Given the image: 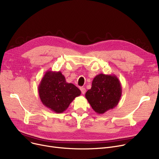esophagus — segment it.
<instances>
[{
    "mask_svg": "<svg viewBox=\"0 0 159 159\" xmlns=\"http://www.w3.org/2000/svg\"><path fill=\"white\" fill-rule=\"evenodd\" d=\"M80 91H81V92H82V93L83 94V95H84V93H85V92H86V89L84 88H80Z\"/></svg>",
    "mask_w": 159,
    "mask_h": 159,
    "instance_id": "esophagus-1",
    "label": "esophagus"
}]
</instances>
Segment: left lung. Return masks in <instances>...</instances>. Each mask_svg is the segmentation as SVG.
Listing matches in <instances>:
<instances>
[{
	"mask_svg": "<svg viewBox=\"0 0 159 159\" xmlns=\"http://www.w3.org/2000/svg\"><path fill=\"white\" fill-rule=\"evenodd\" d=\"M121 95L122 86L116 75L101 73L93 79L85 97L97 113L103 114L116 106Z\"/></svg>",
	"mask_w": 159,
	"mask_h": 159,
	"instance_id": "obj_1",
	"label": "left lung"
}]
</instances>
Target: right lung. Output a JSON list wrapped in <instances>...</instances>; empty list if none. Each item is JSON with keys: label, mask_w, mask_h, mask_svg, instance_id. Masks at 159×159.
<instances>
[{"label": "right lung", "mask_w": 159, "mask_h": 159, "mask_svg": "<svg viewBox=\"0 0 159 159\" xmlns=\"http://www.w3.org/2000/svg\"><path fill=\"white\" fill-rule=\"evenodd\" d=\"M40 101L46 107L57 113L64 112L80 90L71 83H68L62 73L47 71L38 87Z\"/></svg>", "instance_id": "right-lung-1"}]
</instances>
